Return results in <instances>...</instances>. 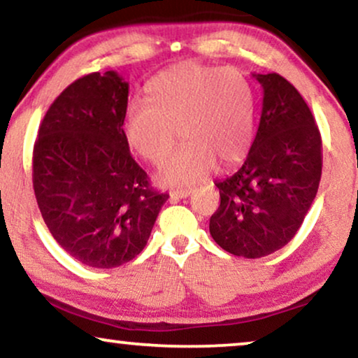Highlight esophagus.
Returning a JSON list of instances; mask_svg holds the SVG:
<instances>
[{"label":"esophagus","instance_id":"obj_1","mask_svg":"<svg viewBox=\"0 0 358 358\" xmlns=\"http://www.w3.org/2000/svg\"><path fill=\"white\" fill-rule=\"evenodd\" d=\"M191 194V188H180L170 191V198L172 199H185Z\"/></svg>","mask_w":358,"mask_h":358}]
</instances>
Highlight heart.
Listing matches in <instances>:
<instances>
[{
  "mask_svg": "<svg viewBox=\"0 0 358 358\" xmlns=\"http://www.w3.org/2000/svg\"><path fill=\"white\" fill-rule=\"evenodd\" d=\"M148 100L134 99L124 110L123 131L131 149L157 164L159 183L191 185L214 164L238 162L255 136V90L240 69L186 62L160 73L145 87Z\"/></svg>",
  "mask_w": 358,
  "mask_h": 358,
  "instance_id": "obj_1",
  "label": "heart"
}]
</instances>
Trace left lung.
Segmentation results:
<instances>
[{"mask_svg":"<svg viewBox=\"0 0 358 358\" xmlns=\"http://www.w3.org/2000/svg\"><path fill=\"white\" fill-rule=\"evenodd\" d=\"M253 76L263 87L258 133L238 172L215 181L220 206L209 220L220 248L251 259L294 238L323 167L320 129L299 90L278 73Z\"/></svg>","mask_w":358,"mask_h":358,"instance_id":"1","label":"left lung"}]
</instances>
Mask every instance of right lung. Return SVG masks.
Instances as JSON below:
<instances>
[{"label":"right lung","instance_id":"right-lung-1","mask_svg":"<svg viewBox=\"0 0 358 358\" xmlns=\"http://www.w3.org/2000/svg\"><path fill=\"white\" fill-rule=\"evenodd\" d=\"M128 90L115 71L74 80L50 105L34 145L32 181L45 224L89 268L136 258L169 199L131 157L123 131Z\"/></svg>","mask_w":358,"mask_h":358}]
</instances>
